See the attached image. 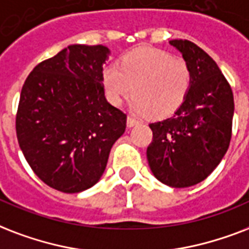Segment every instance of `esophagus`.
<instances>
[{"label":"esophagus","mask_w":249,"mask_h":249,"mask_svg":"<svg viewBox=\"0 0 249 249\" xmlns=\"http://www.w3.org/2000/svg\"><path fill=\"white\" fill-rule=\"evenodd\" d=\"M139 123V121L136 118H134L132 115H128L127 117V127H134Z\"/></svg>","instance_id":"obj_1"}]
</instances>
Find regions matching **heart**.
I'll use <instances>...</instances> for the list:
<instances>
[{"mask_svg":"<svg viewBox=\"0 0 249 249\" xmlns=\"http://www.w3.org/2000/svg\"><path fill=\"white\" fill-rule=\"evenodd\" d=\"M103 82L107 100L122 104L134 92L132 107L155 118L171 115L186 100L192 74L184 59L156 48H138L118 63L104 69Z\"/></svg>","mask_w":249,"mask_h":249,"instance_id":"b5f03b06","label":"heart"}]
</instances>
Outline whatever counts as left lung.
<instances>
[{"mask_svg":"<svg viewBox=\"0 0 249 249\" xmlns=\"http://www.w3.org/2000/svg\"><path fill=\"white\" fill-rule=\"evenodd\" d=\"M192 74L190 92L173 117L151 123L153 140L146 149L152 173L160 182L184 188L203 182L227 152L234 96L209 54L188 40H171Z\"/></svg>","mask_w":249,"mask_h":249,"instance_id":"left-lung-1","label":"left lung"}]
</instances>
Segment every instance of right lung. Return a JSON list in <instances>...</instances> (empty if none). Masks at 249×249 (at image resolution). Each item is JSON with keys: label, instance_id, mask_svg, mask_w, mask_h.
I'll use <instances>...</instances> for the list:
<instances>
[{"label": "right lung", "instance_id": "add662e5", "mask_svg": "<svg viewBox=\"0 0 249 249\" xmlns=\"http://www.w3.org/2000/svg\"><path fill=\"white\" fill-rule=\"evenodd\" d=\"M104 45L74 44L42 61L23 84L17 138L34 173L52 188L76 194L105 171L127 115L107 103Z\"/></svg>", "mask_w": 249, "mask_h": 249}]
</instances>
